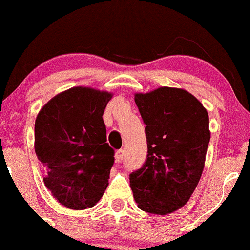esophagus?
Masks as SVG:
<instances>
[{
    "instance_id": "esophagus-1",
    "label": "esophagus",
    "mask_w": 250,
    "mask_h": 250,
    "mask_svg": "<svg viewBox=\"0 0 250 250\" xmlns=\"http://www.w3.org/2000/svg\"><path fill=\"white\" fill-rule=\"evenodd\" d=\"M125 158V151L124 149H118V151L116 152V161H118V163H122L123 160H124Z\"/></svg>"
}]
</instances>
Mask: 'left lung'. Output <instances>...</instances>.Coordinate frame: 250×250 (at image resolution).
<instances>
[{"label": "left lung", "instance_id": "8db88e82", "mask_svg": "<svg viewBox=\"0 0 250 250\" xmlns=\"http://www.w3.org/2000/svg\"><path fill=\"white\" fill-rule=\"evenodd\" d=\"M134 101L146 125L147 155L130 174L138 207L166 215L183 207L204 171L209 144L206 108L183 89L159 87L137 93Z\"/></svg>", "mask_w": 250, "mask_h": 250}]
</instances>
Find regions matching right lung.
Wrapping results in <instances>:
<instances>
[{"instance_id": "right-lung-1", "label": "right lung", "mask_w": 250, "mask_h": 250, "mask_svg": "<svg viewBox=\"0 0 250 250\" xmlns=\"http://www.w3.org/2000/svg\"><path fill=\"white\" fill-rule=\"evenodd\" d=\"M112 95L72 87L44 105L35 122V152L44 184L60 204L85 209L108 185L114 149L106 143L103 113Z\"/></svg>"}]
</instances>
